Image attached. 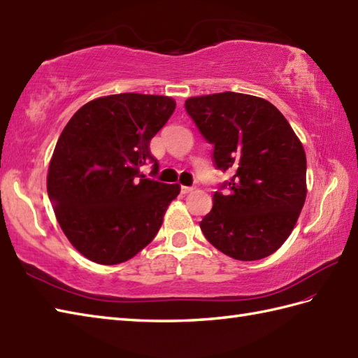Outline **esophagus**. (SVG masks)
I'll return each instance as SVG.
<instances>
[{
  "label": "esophagus",
  "mask_w": 358,
  "mask_h": 358,
  "mask_svg": "<svg viewBox=\"0 0 358 358\" xmlns=\"http://www.w3.org/2000/svg\"><path fill=\"white\" fill-rule=\"evenodd\" d=\"M193 189H196V187H184V185H182L180 187V193L182 194H188V193H192Z\"/></svg>",
  "instance_id": "obj_1"
}]
</instances>
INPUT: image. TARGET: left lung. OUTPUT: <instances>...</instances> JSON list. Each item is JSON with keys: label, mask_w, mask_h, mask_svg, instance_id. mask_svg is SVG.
Listing matches in <instances>:
<instances>
[{"label": "left lung", "mask_w": 358, "mask_h": 358, "mask_svg": "<svg viewBox=\"0 0 358 358\" xmlns=\"http://www.w3.org/2000/svg\"><path fill=\"white\" fill-rule=\"evenodd\" d=\"M185 110L214 147L216 169L231 174L201 222L206 241L236 260L271 256L306 199L303 145L271 102L251 94L188 98Z\"/></svg>", "instance_id": "obj_1"}]
</instances>
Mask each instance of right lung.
I'll use <instances>...</instances> for the list:
<instances>
[{
  "mask_svg": "<svg viewBox=\"0 0 358 358\" xmlns=\"http://www.w3.org/2000/svg\"><path fill=\"white\" fill-rule=\"evenodd\" d=\"M176 108L169 96L121 93L87 102L55 147L47 193L70 243L92 262L116 265L155 239L179 184L141 173L159 164L150 141Z\"/></svg>",
  "mask_w": 358,
  "mask_h": 358,
  "instance_id": "right-lung-1",
  "label": "right lung"
}]
</instances>
